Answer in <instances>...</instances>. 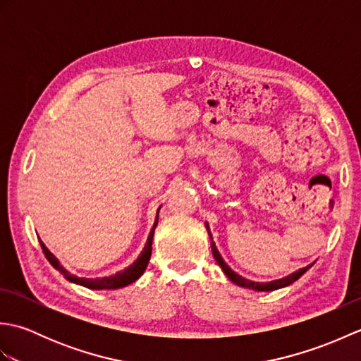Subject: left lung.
Masks as SVG:
<instances>
[{"label": "left lung", "mask_w": 361, "mask_h": 361, "mask_svg": "<svg viewBox=\"0 0 361 361\" xmlns=\"http://www.w3.org/2000/svg\"><path fill=\"white\" fill-rule=\"evenodd\" d=\"M206 229H208V234H209V239H211V248H212V256H214V259L217 260V264L220 265L221 270H224V273L228 276L229 279H231V281L235 283V286H240V287H245V288H251V290H256V291H271V290H278V288L290 286L291 282L298 281V279L301 278V276L312 267V265L304 267V268H301V270L291 273L290 276H287V278H282V279L273 281V282H252V281H248V279L242 278V276H239L237 273H234V271L231 270V268H229V267L225 264V260L221 259L220 252H219L217 248H216V243L212 242V235H211L208 224H206Z\"/></svg>", "instance_id": "obj_1"}]
</instances>
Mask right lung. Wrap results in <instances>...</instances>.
<instances>
[{"mask_svg": "<svg viewBox=\"0 0 361 361\" xmlns=\"http://www.w3.org/2000/svg\"><path fill=\"white\" fill-rule=\"evenodd\" d=\"M157 224H158V214H157L155 225H153L152 231L149 234L147 243H145V247H144V250L141 252V256L135 260L133 265H130L128 268H126L124 271H119V273H116L114 276H109V278L87 279V278H78V276H73V274L68 273L62 265L59 264V260L51 255L49 250L43 245V242H40V245H42V250L44 252L46 259L49 260V264L54 268H56V270H59L60 273H62L68 281H71L74 283H79V286H83V287H87V288H93V290H106V288H113L114 290V288H122V287L128 286V283L135 282L145 271V268H147V264H149V260H150V255H152V240H153V233H155Z\"/></svg>", "mask_w": 361, "mask_h": 361, "instance_id": "add662e5", "label": "right lung"}]
</instances>
